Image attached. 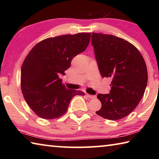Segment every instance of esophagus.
<instances>
[{
  "label": "esophagus",
  "mask_w": 159,
  "mask_h": 159,
  "mask_svg": "<svg viewBox=\"0 0 159 159\" xmlns=\"http://www.w3.org/2000/svg\"><path fill=\"white\" fill-rule=\"evenodd\" d=\"M86 96H87L88 98H90V99H94V98H96L95 95H89V94H86Z\"/></svg>",
  "instance_id": "34e87169"
}]
</instances>
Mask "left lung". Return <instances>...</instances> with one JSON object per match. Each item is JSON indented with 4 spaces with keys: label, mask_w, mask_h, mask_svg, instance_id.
Wrapping results in <instances>:
<instances>
[{
    "label": "left lung",
    "mask_w": 159,
    "mask_h": 159,
    "mask_svg": "<svg viewBox=\"0 0 159 159\" xmlns=\"http://www.w3.org/2000/svg\"><path fill=\"white\" fill-rule=\"evenodd\" d=\"M95 59L102 78H111L109 94H98L102 107L96 114L108 120L127 116L138 105L148 74L141 53L133 44L109 34L93 33Z\"/></svg>",
    "instance_id": "left-lung-1"
}]
</instances>
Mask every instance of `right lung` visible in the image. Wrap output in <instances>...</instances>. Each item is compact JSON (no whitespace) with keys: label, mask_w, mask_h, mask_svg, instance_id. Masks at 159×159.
I'll return each instance as SVG.
<instances>
[{"label":"right lung","mask_w":159,"mask_h":159,"mask_svg":"<svg viewBox=\"0 0 159 159\" xmlns=\"http://www.w3.org/2000/svg\"><path fill=\"white\" fill-rule=\"evenodd\" d=\"M90 33L48 38L39 42L26 56L21 69V88L29 107L44 119L57 118L67 111L80 90L67 89L60 74L71 66L75 56L87 48Z\"/></svg>","instance_id":"1"}]
</instances>
